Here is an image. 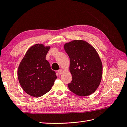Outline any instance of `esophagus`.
Returning <instances> with one entry per match:
<instances>
[{"mask_svg":"<svg viewBox=\"0 0 127 127\" xmlns=\"http://www.w3.org/2000/svg\"><path fill=\"white\" fill-rule=\"evenodd\" d=\"M58 73H59V75H61V74H63V69H59V70H58Z\"/></svg>","mask_w":127,"mask_h":127,"instance_id":"1","label":"esophagus"}]
</instances>
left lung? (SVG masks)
<instances>
[{
	"label": "left lung",
	"mask_w": 127,
	"mask_h": 127,
	"mask_svg": "<svg viewBox=\"0 0 127 127\" xmlns=\"http://www.w3.org/2000/svg\"><path fill=\"white\" fill-rule=\"evenodd\" d=\"M70 58L72 81L68 84L71 92L86 96L95 92L102 77L101 60L95 49L85 41L72 40L64 44Z\"/></svg>",
	"instance_id": "1"
}]
</instances>
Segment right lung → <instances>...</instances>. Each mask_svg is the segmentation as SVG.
Listing matches in <instances>:
<instances>
[{
	"label": "right lung",
	"mask_w": 127,
	"mask_h": 127,
	"mask_svg": "<svg viewBox=\"0 0 127 127\" xmlns=\"http://www.w3.org/2000/svg\"><path fill=\"white\" fill-rule=\"evenodd\" d=\"M50 47L36 44L30 47L19 64L18 79L27 94L35 97L51 89L57 76L45 57Z\"/></svg>",
	"instance_id": "obj_1"
}]
</instances>
